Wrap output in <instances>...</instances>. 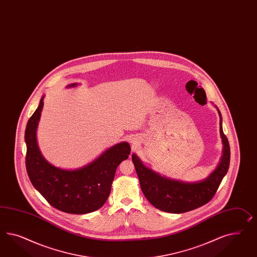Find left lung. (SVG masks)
Listing matches in <instances>:
<instances>
[{"label":"left lung","mask_w":257,"mask_h":257,"mask_svg":"<svg viewBox=\"0 0 257 257\" xmlns=\"http://www.w3.org/2000/svg\"><path fill=\"white\" fill-rule=\"evenodd\" d=\"M220 115V133L223 143V154L220 165L205 181L185 183L169 180L145 167L136 154L132 160L139 176L140 187L149 202L162 211L183 213L199 208L210 201L215 195L230 164L228 139L223 134L222 116Z\"/></svg>","instance_id":"obj_1"}]
</instances>
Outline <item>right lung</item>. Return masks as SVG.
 <instances>
[{"mask_svg":"<svg viewBox=\"0 0 257 257\" xmlns=\"http://www.w3.org/2000/svg\"><path fill=\"white\" fill-rule=\"evenodd\" d=\"M76 84L70 85V87ZM42 98L37 109L29 118L25 141L26 169L34 187L54 208L71 214L95 211L110 194L111 184L118 165L130 155V145L118 143L105 151L90 165L76 170L53 167L43 158L36 142V128L44 105Z\"/></svg>","mask_w":257,"mask_h":257,"instance_id":"right-lung-1","label":"right lung"}]
</instances>
